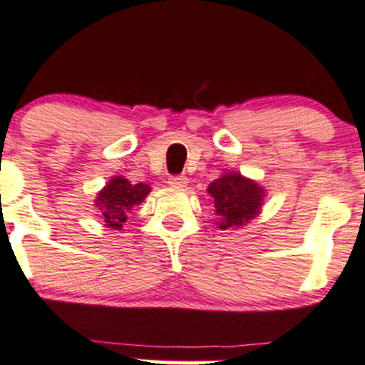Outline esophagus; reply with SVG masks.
<instances>
[{"label":"esophagus","mask_w":365,"mask_h":365,"mask_svg":"<svg viewBox=\"0 0 365 365\" xmlns=\"http://www.w3.org/2000/svg\"><path fill=\"white\" fill-rule=\"evenodd\" d=\"M168 184L172 187H186L187 186V178L186 175H174V178L168 179Z\"/></svg>","instance_id":"esophagus-1"}]
</instances>
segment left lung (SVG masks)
I'll return each instance as SVG.
<instances>
[{"mask_svg": "<svg viewBox=\"0 0 365 365\" xmlns=\"http://www.w3.org/2000/svg\"><path fill=\"white\" fill-rule=\"evenodd\" d=\"M215 223L222 230H236L261 215L266 190L254 179L229 170L207 186Z\"/></svg>", "mask_w": 365, "mask_h": 365, "instance_id": "obj_1", "label": "left lung"}]
</instances>
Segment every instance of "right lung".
Instances as JSON below:
<instances>
[{"instance_id":"add662e5","label":"right lung","mask_w":365,"mask_h":365,"mask_svg":"<svg viewBox=\"0 0 365 365\" xmlns=\"http://www.w3.org/2000/svg\"><path fill=\"white\" fill-rule=\"evenodd\" d=\"M150 193L149 184H131L122 175H113L103 190L96 195V205L103 218L104 227L120 230L128 222L129 215L135 211L136 205L142 204Z\"/></svg>"}]
</instances>
